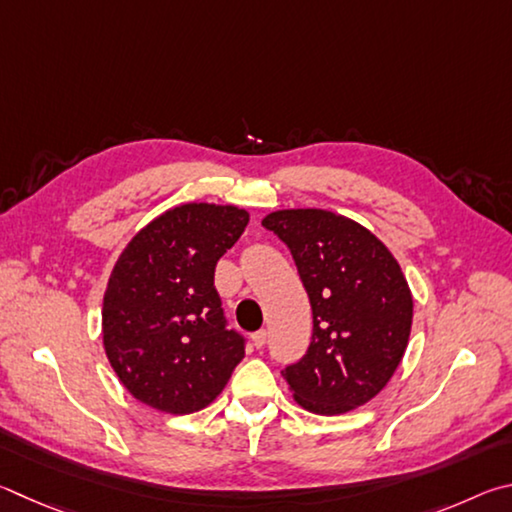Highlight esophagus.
Returning a JSON list of instances; mask_svg holds the SVG:
<instances>
[{"label":"esophagus","instance_id":"esophagus-1","mask_svg":"<svg viewBox=\"0 0 512 512\" xmlns=\"http://www.w3.org/2000/svg\"><path fill=\"white\" fill-rule=\"evenodd\" d=\"M251 342H254L256 348H263L267 342V330H258V333L251 335Z\"/></svg>","mask_w":512,"mask_h":512}]
</instances>
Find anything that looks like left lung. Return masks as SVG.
<instances>
[{"label": "left lung", "instance_id": "left-lung-1", "mask_svg": "<svg viewBox=\"0 0 512 512\" xmlns=\"http://www.w3.org/2000/svg\"><path fill=\"white\" fill-rule=\"evenodd\" d=\"M263 227L288 245L312 306L306 355L283 369L303 409L362 407L405 355L414 301L391 251L362 224L324 209L274 211Z\"/></svg>", "mask_w": 512, "mask_h": 512}]
</instances>
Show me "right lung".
Wrapping results in <instances>:
<instances>
[{"label":"right lung","mask_w":512,"mask_h":512,"mask_svg":"<svg viewBox=\"0 0 512 512\" xmlns=\"http://www.w3.org/2000/svg\"><path fill=\"white\" fill-rule=\"evenodd\" d=\"M249 222L238 206H175L116 261L103 299L107 360L134 398L166 414L204 409L245 357L213 276Z\"/></svg>","instance_id":"obj_1"}]
</instances>
